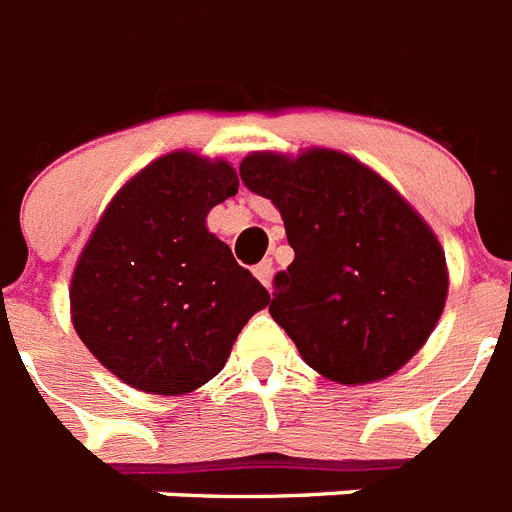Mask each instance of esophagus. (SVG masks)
I'll list each match as a JSON object with an SVG mask.
<instances>
[{
  "label": "esophagus",
  "instance_id": "34e87169",
  "mask_svg": "<svg viewBox=\"0 0 512 512\" xmlns=\"http://www.w3.org/2000/svg\"><path fill=\"white\" fill-rule=\"evenodd\" d=\"M253 274H256V280H259L261 285H264V287H269V285H272V274H274V266H272V261H269V259H264V261H261V264H256V266H253Z\"/></svg>",
  "mask_w": 512,
  "mask_h": 512
}]
</instances>
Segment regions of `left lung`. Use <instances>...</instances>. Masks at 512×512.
Instances as JSON below:
<instances>
[{"label":"left lung","mask_w":512,"mask_h":512,"mask_svg":"<svg viewBox=\"0 0 512 512\" xmlns=\"http://www.w3.org/2000/svg\"><path fill=\"white\" fill-rule=\"evenodd\" d=\"M240 180L285 222L295 259L274 274L269 314L303 361L340 384L377 382L411 361L445 308L447 264L398 190L332 149L256 151Z\"/></svg>","instance_id":"left-lung-1"}]
</instances>
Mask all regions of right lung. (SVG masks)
I'll use <instances>...</instances> for the list:
<instances>
[{"label":"right lung","mask_w":512,"mask_h":512,"mask_svg":"<svg viewBox=\"0 0 512 512\" xmlns=\"http://www.w3.org/2000/svg\"><path fill=\"white\" fill-rule=\"evenodd\" d=\"M222 159L172 151L117 190L75 264L73 327L96 361L151 395H185L225 369L269 303L206 214L238 193Z\"/></svg>","instance_id":"right-lung-1"}]
</instances>
